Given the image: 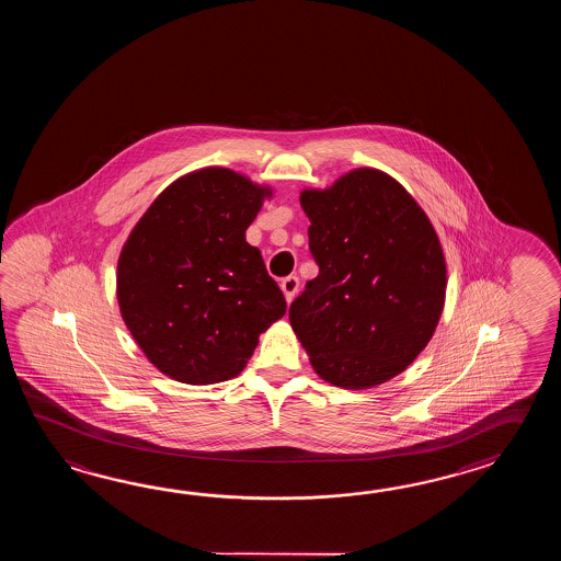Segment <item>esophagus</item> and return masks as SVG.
Returning <instances> with one entry per match:
<instances>
[{
    "instance_id": "esophagus-1",
    "label": "esophagus",
    "mask_w": 561,
    "mask_h": 561,
    "mask_svg": "<svg viewBox=\"0 0 561 561\" xmlns=\"http://www.w3.org/2000/svg\"><path fill=\"white\" fill-rule=\"evenodd\" d=\"M298 286H300V280H298V276L290 275L283 278V283H280V288H283V293H285L286 302H290L295 295L298 293Z\"/></svg>"
}]
</instances>
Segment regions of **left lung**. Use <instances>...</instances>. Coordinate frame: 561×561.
Returning a JSON list of instances; mask_svg holds the SVG:
<instances>
[{
    "mask_svg": "<svg viewBox=\"0 0 561 561\" xmlns=\"http://www.w3.org/2000/svg\"><path fill=\"white\" fill-rule=\"evenodd\" d=\"M319 276L288 319L324 381L367 389L403 373L430 343L445 302V259L430 218L379 170L305 191Z\"/></svg>",
    "mask_w": 561,
    "mask_h": 561,
    "instance_id": "1",
    "label": "left lung"
}]
</instances>
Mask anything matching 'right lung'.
I'll use <instances>...</instances> for the list:
<instances>
[{"instance_id":"add662e5","label":"right lung","mask_w":561,"mask_h":561,"mask_svg":"<svg viewBox=\"0 0 561 561\" xmlns=\"http://www.w3.org/2000/svg\"><path fill=\"white\" fill-rule=\"evenodd\" d=\"M266 188L227 168L176 180L131 230L118 261L122 319L146 357L191 385L244 369L286 302L244 232Z\"/></svg>"}]
</instances>
